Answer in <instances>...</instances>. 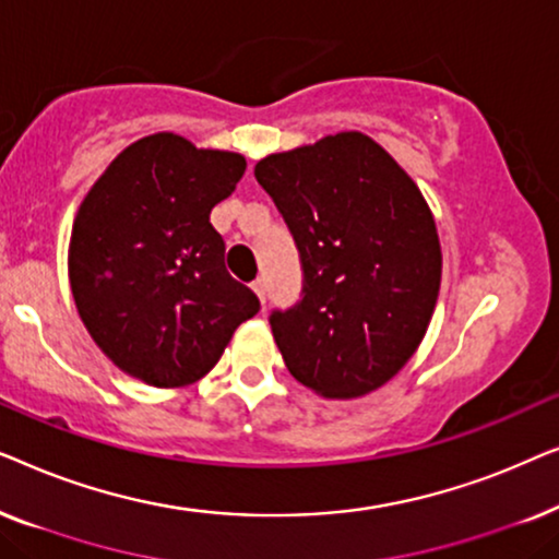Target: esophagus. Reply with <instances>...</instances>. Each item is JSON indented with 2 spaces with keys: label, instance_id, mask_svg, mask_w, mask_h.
<instances>
[{
  "label": "esophagus",
  "instance_id": "esophagus-1",
  "mask_svg": "<svg viewBox=\"0 0 559 559\" xmlns=\"http://www.w3.org/2000/svg\"><path fill=\"white\" fill-rule=\"evenodd\" d=\"M251 289H254L257 297H259V300H262V305H264V300H266V285H264V280L251 282Z\"/></svg>",
  "mask_w": 559,
  "mask_h": 559
}]
</instances>
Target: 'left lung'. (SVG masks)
I'll use <instances>...</instances> for the list:
<instances>
[{
  "mask_svg": "<svg viewBox=\"0 0 559 559\" xmlns=\"http://www.w3.org/2000/svg\"><path fill=\"white\" fill-rule=\"evenodd\" d=\"M254 175L300 249L302 300L270 318L289 373L325 400L384 386L415 356L440 293L423 190L364 132L274 152Z\"/></svg>",
  "mask_w": 559,
  "mask_h": 559,
  "instance_id": "left-lung-1",
  "label": "left lung"
}]
</instances>
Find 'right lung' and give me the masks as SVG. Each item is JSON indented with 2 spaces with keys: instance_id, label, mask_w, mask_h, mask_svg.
<instances>
[{
  "instance_id": "right-lung-1",
  "label": "right lung",
  "mask_w": 559,
  "mask_h": 559,
  "mask_svg": "<svg viewBox=\"0 0 559 559\" xmlns=\"http://www.w3.org/2000/svg\"><path fill=\"white\" fill-rule=\"evenodd\" d=\"M247 170L239 152L142 136L79 205L68 243L75 310L102 354L157 389L201 381L259 300L224 264L211 209Z\"/></svg>"
}]
</instances>
